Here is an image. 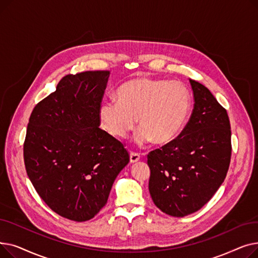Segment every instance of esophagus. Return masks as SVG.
<instances>
[{
	"label": "esophagus",
	"instance_id": "34e87169",
	"mask_svg": "<svg viewBox=\"0 0 258 258\" xmlns=\"http://www.w3.org/2000/svg\"><path fill=\"white\" fill-rule=\"evenodd\" d=\"M140 160V155L137 153H131L130 155V162L131 163H136Z\"/></svg>",
	"mask_w": 258,
	"mask_h": 258
}]
</instances>
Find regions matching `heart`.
Listing matches in <instances>:
<instances>
[{
  "mask_svg": "<svg viewBox=\"0 0 258 258\" xmlns=\"http://www.w3.org/2000/svg\"><path fill=\"white\" fill-rule=\"evenodd\" d=\"M118 99L106 98L99 106L103 128L122 139L139 121L136 143L143 146L172 141L184 128L191 112V97L179 83L153 78H136L118 89Z\"/></svg>",
  "mask_w": 258,
  "mask_h": 258,
  "instance_id": "heart-1",
  "label": "heart"
}]
</instances>
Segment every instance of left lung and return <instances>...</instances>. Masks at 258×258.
Returning <instances> with one entry per match:
<instances>
[{
  "label": "left lung",
  "mask_w": 258,
  "mask_h": 258,
  "mask_svg": "<svg viewBox=\"0 0 258 258\" xmlns=\"http://www.w3.org/2000/svg\"><path fill=\"white\" fill-rule=\"evenodd\" d=\"M189 83L195 105L188 123L177 138L147 155L151 197L175 218L200 210L218 191L232 151L227 111L205 86Z\"/></svg>",
  "instance_id": "obj_1"
}]
</instances>
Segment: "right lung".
I'll list each match as a JSON object with an SVG mask.
<instances>
[{"label": "right lung", "instance_id": "obj_1", "mask_svg": "<svg viewBox=\"0 0 258 258\" xmlns=\"http://www.w3.org/2000/svg\"><path fill=\"white\" fill-rule=\"evenodd\" d=\"M108 76L110 71L66 75L56 91L35 105L27 126V174L54 212L75 222L100 211L130 162L123 144L99 128Z\"/></svg>", "mask_w": 258, "mask_h": 258}]
</instances>
